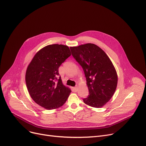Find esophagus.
I'll return each instance as SVG.
<instances>
[{
  "label": "esophagus",
  "mask_w": 146,
  "mask_h": 146,
  "mask_svg": "<svg viewBox=\"0 0 146 146\" xmlns=\"http://www.w3.org/2000/svg\"><path fill=\"white\" fill-rule=\"evenodd\" d=\"M73 90H74V91L75 92H77V91H78V86H75V87H74V88H73Z\"/></svg>",
  "instance_id": "esophagus-1"
}]
</instances>
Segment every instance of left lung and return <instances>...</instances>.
<instances>
[{
	"label": "left lung",
	"instance_id": "8db88e82",
	"mask_svg": "<svg viewBox=\"0 0 146 146\" xmlns=\"http://www.w3.org/2000/svg\"><path fill=\"white\" fill-rule=\"evenodd\" d=\"M74 58L82 66L89 90L84 102L101 108L113 97L117 84V75L112 62L103 50L93 43L70 47Z\"/></svg>",
	"mask_w": 146,
	"mask_h": 146
}]
</instances>
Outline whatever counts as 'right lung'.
<instances>
[{"label":"right lung","instance_id":"obj_1","mask_svg":"<svg viewBox=\"0 0 146 146\" xmlns=\"http://www.w3.org/2000/svg\"><path fill=\"white\" fill-rule=\"evenodd\" d=\"M71 55L66 45L54 44L38 51L27 67L26 82L31 98L46 110L58 109L71 90L62 84L58 68Z\"/></svg>","mask_w":146,"mask_h":146}]
</instances>
